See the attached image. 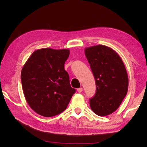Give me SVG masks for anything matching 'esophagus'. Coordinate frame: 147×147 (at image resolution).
Masks as SVG:
<instances>
[{
  "instance_id": "obj_1",
  "label": "esophagus",
  "mask_w": 147,
  "mask_h": 147,
  "mask_svg": "<svg viewBox=\"0 0 147 147\" xmlns=\"http://www.w3.org/2000/svg\"><path fill=\"white\" fill-rule=\"evenodd\" d=\"M82 90H83L82 88H78V89H77V91H78V93H81V92L82 91Z\"/></svg>"
}]
</instances>
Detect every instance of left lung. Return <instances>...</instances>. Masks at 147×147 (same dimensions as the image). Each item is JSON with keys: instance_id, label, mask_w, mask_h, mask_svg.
<instances>
[{"instance_id": "8db88e82", "label": "left lung", "mask_w": 147, "mask_h": 147, "mask_svg": "<svg viewBox=\"0 0 147 147\" xmlns=\"http://www.w3.org/2000/svg\"><path fill=\"white\" fill-rule=\"evenodd\" d=\"M85 54L96 82V93L89 100L92 111L106 116L117 109L127 94L128 77L119 54L105 45L87 47Z\"/></svg>"}]
</instances>
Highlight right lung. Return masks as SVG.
Wrapping results in <instances>:
<instances>
[{
  "label": "right lung",
  "mask_w": 147,
  "mask_h": 147,
  "mask_svg": "<svg viewBox=\"0 0 147 147\" xmlns=\"http://www.w3.org/2000/svg\"><path fill=\"white\" fill-rule=\"evenodd\" d=\"M69 54L65 49H38L23 67L21 78L24 96L39 115L51 117L63 112L75 93L64 69Z\"/></svg>",
  "instance_id": "right-lung-1"
}]
</instances>
